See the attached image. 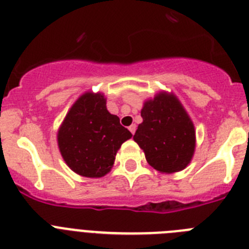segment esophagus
<instances>
[{
  "mask_svg": "<svg viewBox=\"0 0 249 249\" xmlns=\"http://www.w3.org/2000/svg\"><path fill=\"white\" fill-rule=\"evenodd\" d=\"M136 128H137V127H136V124H131V126L128 127V129H129V131H131V133H132V135H135Z\"/></svg>",
  "mask_w": 249,
  "mask_h": 249,
  "instance_id": "1",
  "label": "esophagus"
}]
</instances>
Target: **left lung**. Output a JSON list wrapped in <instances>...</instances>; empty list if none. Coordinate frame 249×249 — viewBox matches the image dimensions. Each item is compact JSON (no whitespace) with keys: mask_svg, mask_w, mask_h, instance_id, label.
Masks as SVG:
<instances>
[{"mask_svg":"<svg viewBox=\"0 0 249 249\" xmlns=\"http://www.w3.org/2000/svg\"><path fill=\"white\" fill-rule=\"evenodd\" d=\"M141 116L143 122L138 124L133 140L143 149L149 166L160 173L186 168L195 155L196 129L177 96L158 92L144 101Z\"/></svg>","mask_w":249,"mask_h":249,"instance_id":"1","label":"left lung"}]
</instances>
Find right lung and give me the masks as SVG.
Here are the masks:
<instances>
[{"mask_svg":"<svg viewBox=\"0 0 249 249\" xmlns=\"http://www.w3.org/2000/svg\"><path fill=\"white\" fill-rule=\"evenodd\" d=\"M132 133L106 107L105 94L85 92L77 98L57 132L63 160L77 175L106 176L113 167L117 151Z\"/></svg>","mask_w":249,"mask_h":249,"instance_id":"right-lung-1","label":"right lung"}]
</instances>
